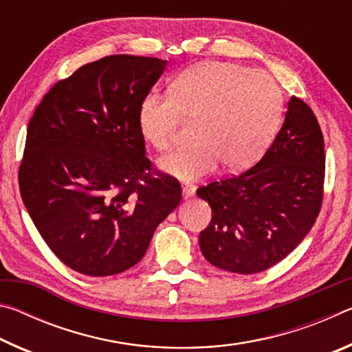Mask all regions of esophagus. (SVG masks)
Segmentation results:
<instances>
[{"mask_svg": "<svg viewBox=\"0 0 352 352\" xmlns=\"http://www.w3.org/2000/svg\"><path fill=\"white\" fill-rule=\"evenodd\" d=\"M183 195H184V199H188V197H192V195L195 194V186L194 184H190V183H183Z\"/></svg>", "mask_w": 352, "mask_h": 352, "instance_id": "esophagus-1", "label": "esophagus"}]
</instances>
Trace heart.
<instances>
[{
    "label": "heart",
    "mask_w": 352,
    "mask_h": 352,
    "mask_svg": "<svg viewBox=\"0 0 352 352\" xmlns=\"http://www.w3.org/2000/svg\"><path fill=\"white\" fill-rule=\"evenodd\" d=\"M169 94L142 99L138 122L158 152L175 144L183 121L195 122V141L162 160L163 169L182 180H197L220 162L226 170L252 166L275 138L283 115L276 80L233 62H201L184 69Z\"/></svg>",
    "instance_id": "b5f03b06"
}]
</instances>
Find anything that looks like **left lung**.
<instances>
[{"mask_svg": "<svg viewBox=\"0 0 352 352\" xmlns=\"http://www.w3.org/2000/svg\"><path fill=\"white\" fill-rule=\"evenodd\" d=\"M324 141L305 100L292 98L278 136L252 169L197 189L211 206L199 236L205 259L252 275L283 261L305 239L323 204Z\"/></svg>", "mask_w": 352, "mask_h": 352, "instance_id": "left-lung-1", "label": "left lung"}]
</instances>
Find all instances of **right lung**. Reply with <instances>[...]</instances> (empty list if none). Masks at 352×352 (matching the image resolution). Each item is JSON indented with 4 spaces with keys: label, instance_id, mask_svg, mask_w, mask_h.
<instances>
[{
    "label": "right lung",
    "instance_id": "1",
    "mask_svg": "<svg viewBox=\"0 0 352 352\" xmlns=\"http://www.w3.org/2000/svg\"><path fill=\"white\" fill-rule=\"evenodd\" d=\"M166 60L116 54L58 80L29 121L20 194L46 245L88 276L126 272L182 200L146 157L138 113Z\"/></svg>",
    "mask_w": 352,
    "mask_h": 352
}]
</instances>
